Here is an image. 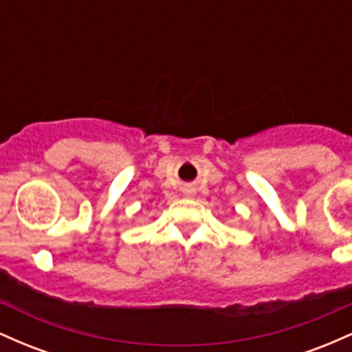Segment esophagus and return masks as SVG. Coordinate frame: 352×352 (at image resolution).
I'll return each instance as SVG.
<instances>
[{"label": "esophagus", "mask_w": 352, "mask_h": 352, "mask_svg": "<svg viewBox=\"0 0 352 352\" xmlns=\"http://www.w3.org/2000/svg\"><path fill=\"white\" fill-rule=\"evenodd\" d=\"M193 193H195V190L193 188H185V195L187 197H193Z\"/></svg>", "instance_id": "esophagus-1"}]
</instances>
